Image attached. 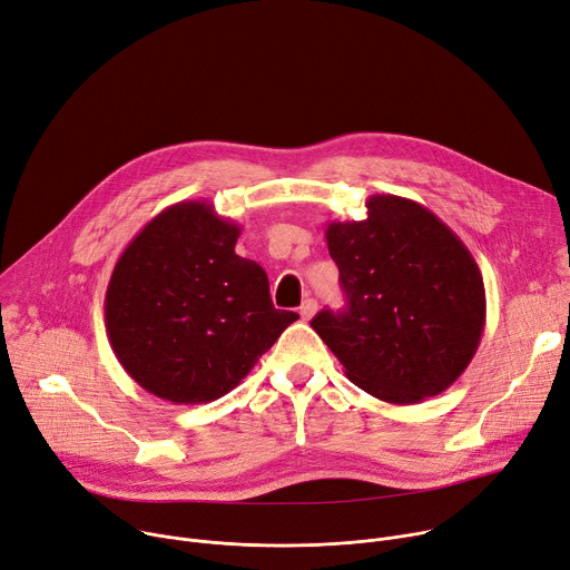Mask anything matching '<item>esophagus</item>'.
<instances>
[{
  "label": "esophagus",
  "mask_w": 570,
  "mask_h": 570,
  "mask_svg": "<svg viewBox=\"0 0 570 570\" xmlns=\"http://www.w3.org/2000/svg\"><path fill=\"white\" fill-rule=\"evenodd\" d=\"M317 307H320V303L314 301V298H305L303 301V305H301V317L307 322V320H312L314 317V312H317Z\"/></svg>",
  "instance_id": "esophagus-1"
}]
</instances>
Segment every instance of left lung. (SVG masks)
Returning <instances> with one entry per match:
<instances>
[{
  "label": "left lung",
  "mask_w": 570,
  "mask_h": 570,
  "mask_svg": "<svg viewBox=\"0 0 570 570\" xmlns=\"http://www.w3.org/2000/svg\"><path fill=\"white\" fill-rule=\"evenodd\" d=\"M348 307L309 326L366 394L412 405L449 390L473 360L484 283L464 242L425 206L366 199V219L326 226Z\"/></svg>",
  "instance_id": "obj_1"
}]
</instances>
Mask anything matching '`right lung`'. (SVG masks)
Instances as JSON below:
<instances>
[{
  "instance_id": "1",
  "label": "right lung",
  "mask_w": 570,
  "mask_h": 570,
  "mask_svg": "<svg viewBox=\"0 0 570 570\" xmlns=\"http://www.w3.org/2000/svg\"><path fill=\"white\" fill-rule=\"evenodd\" d=\"M239 233L213 204L180 202L119 256L106 331L124 371L149 394L174 405L217 401L298 320L274 307L265 269L237 256Z\"/></svg>"
}]
</instances>
